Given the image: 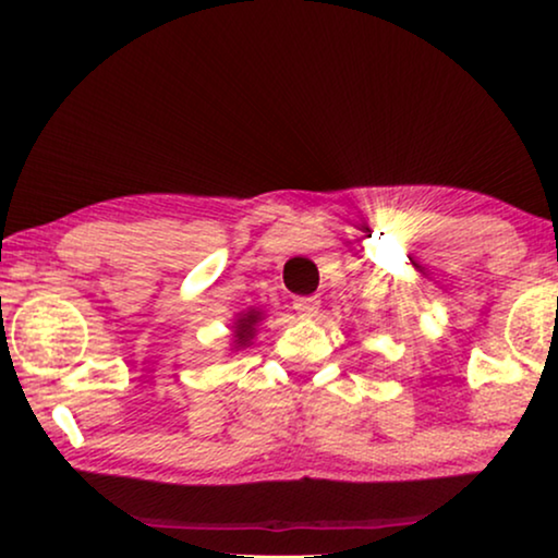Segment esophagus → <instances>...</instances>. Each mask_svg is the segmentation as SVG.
Wrapping results in <instances>:
<instances>
[{"label": "esophagus", "mask_w": 558, "mask_h": 558, "mask_svg": "<svg viewBox=\"0 0 558 558\" xmlns=\"http://www.w3.org/2000/svg\"><path fill=\"white\" fill-rule=\"evenodd\" d=\"M294 310L300 317H315L319 310L317 296H294Z\"/></svg>", "instance_id": "1"}]
</instances>
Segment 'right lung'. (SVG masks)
Listing matches in <instances>:
<instances>
[{"mask_svg":"<svg viewBox=\"0 0 558 558\" xmlns=\"http://www.w3.org/2000/svg\"><path fill=\"white\" fill-rule=\"evenodd\" d=\"M262 319H264V312L258 307H248V310L239 312V315L233 317V325H231V338H233L231 350L248 348L256 338V325L262 323Z\"/></svg>","mask_w":558,"mask_h":558,"instance_id":"add662e5","label":"right lung"}]
</instances>
